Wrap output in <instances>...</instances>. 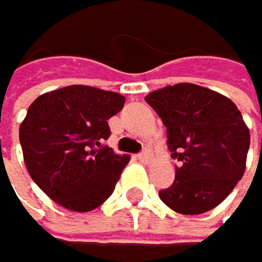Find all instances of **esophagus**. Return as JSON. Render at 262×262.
Returning <instances> with one entry per match:
<instances>
[{
    "label": "esophagus",
    "instance_id": "esophagus-1",
    "mask_svg": "<svg viewBox=\"0 0 262 262\" xmlns=\"http://www.w3.org/2000/svg\"><path fill=\"white\" fill-rule=\"evenodd\" d=\"M138 159L141 161V162H151V159H152V154L149 152V151H144V152H141V154H138Z\"/></svg>",
    "mask_w": 262,
    "mask_h": 262
}]
</instances>
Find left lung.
<instances>
[{"label": "left lung", "mask_w": 262, "mask_h": 262, "mask_svg": "<svg viewBox=\"0 0 262 262\" xmlns=\"http://www.w3.org/2000/svg\"><path fill=\"white\" fill-rule=\"evenodd\" d=\"M146 101L161 116L170 152L180 161L176 180L159 192L161 200L182 215L220 205L246 169L249 129L238 106L195 83L167 85L149 93Z\"/></svg>", "instance_id": "left-lung-1"}]
</instances>
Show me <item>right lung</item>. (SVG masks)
Returning <instances> with one entry per match:
<instances>
[{"label":"right lung","mask_w":262,"mask_h":262,"mask_svg":"<svg viewBox=\"0 0 262 262\" xmlns=\"http://www.w3.org/2000/svg\"><path fill=\"white\" fill-rule=\"evenodd\" d=\"M124 97L88 85L47 92L31 103L19 126L24 164L40 190L72 211H92L115 190L129 156L101 142Z\"/></svg>","instance_id":"right-lung-1"}]
</instances>
